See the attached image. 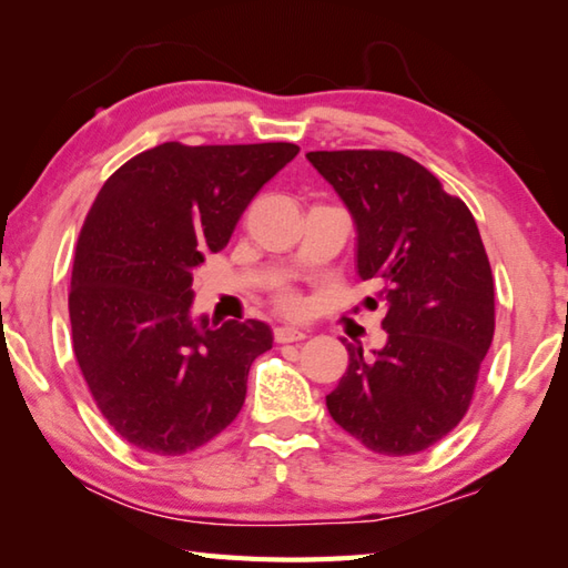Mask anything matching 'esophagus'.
<instances>
[{
	"label": "esophagus",
	"instance_id": "obj_1",
	"mask_svg": "<svg viewBox=\"0 0 568 568\" xmlns=\"http://www.w3.org/2000/svg\"><path fill=\"white\" fill-rule=\"evenodd\" d=\"M303 338H307V331L293 328V325H277V328H275V341L277 343H295V341H303Z\"/></svg>",
	"mask_w": 568,
	"mask_h": 568
}]
</instances>
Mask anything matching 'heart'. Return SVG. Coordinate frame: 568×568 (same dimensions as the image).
I'll list each match as a JSON object with an SVG mask.
<instances>
[{"instance_id":"heart-1","label":"heart","mask_w":568,"mask_h":568,"mask_svg":"<svg viewBox=\"0 0 568 568\" xmlns=\"http://www.w3.org/2000/svg\"><path fill=\"white\" fill-rule=\"evenodd\" d=\"M281 305H283V311H291V313L301 311V301H297V297L291 295V293H283L281 295Z\"/></svg>"}]
</instances>
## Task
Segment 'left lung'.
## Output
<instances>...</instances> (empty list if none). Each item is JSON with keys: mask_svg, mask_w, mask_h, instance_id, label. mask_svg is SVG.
Returning <instances> with one entry per match:
<instances>
[{"mask_svg": "<svg viewBox=\"0 0 568 568\" xmlns=\"http://www.w3.org/2000/svg\"><path fill=\"white\" fill-rule=\"evenodd\" d=\"M355 223L361 281L376 287L388 341L348 343V371L325 396L365 448L410 456L454 430L494 341V275L476 220L436 175L400 152H307Z\"/></svg>", "mask_w": 568, "mask_h": 568, "instance_id": "left-lung-1", "label": "left lung"}]
</instances>
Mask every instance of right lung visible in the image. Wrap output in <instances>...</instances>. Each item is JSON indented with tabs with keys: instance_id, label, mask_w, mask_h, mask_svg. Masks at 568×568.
I'll return each instance as SVG.
<instances>
[{
	"instance_id": "add662e5",
	"label": "right lung",
	"mask_w": 568,
	"mask_h": 568,
	"mask_svg": "<svg viewBox=\"0 0 568 568\" xmlns=\"http://www.w3.org/2000/svg\"><path fill=\"white\" fill-rule=\"evenodd\" d=\"M301 148L180 145L140 152L104 182L72 261V348L110 426L148 454L205 446L243 408L273 348L263 321L192 318V271Z\"/></svg>"
}]
</instances>
